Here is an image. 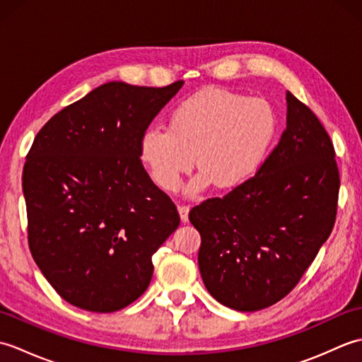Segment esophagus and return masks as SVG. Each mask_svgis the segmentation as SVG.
<instances>
[{
  "mask_svg": "<svg viewBox=\"0 0 362 362\" xmlns=\"http://www.w3.org/2000/svg\"><path fill=\"white\" fill-rule=\"evenodd\" d=\"M177 210H179V214H180V219L182 222H188V213H189V206L188 205H179L177 206Z\"/></svg>",
  "mask_w": 362,
  "mask_h": 362,
  "instance_id": "obj_1",
  "label": "esophagus"
}]
</instances>
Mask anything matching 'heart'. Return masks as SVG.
Listing matches in <instances>:
<instances>
[{"label": "heart", "mask_w": 362, "mask_h": 362, "mask_svg": "<svg viewBox=\"0 0 362 362\" xmlns=\"http://www.w3.org/2000/svg\"><path fill=\"white\" fill-rule=\"evenodd\" d=\"M276 130L279 117L266 99L205 88L175 107L168 129H146L138 151L161 189L179 188L196 157L202 173L189 183L188 193H201L211 183L230 191L259 171Z\"/></svg>", "instance_id": "heart-1"}]
</instances>
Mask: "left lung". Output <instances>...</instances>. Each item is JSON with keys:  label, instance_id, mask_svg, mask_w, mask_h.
I'll use <instances>...</instances> for the list:
<instances>
[{"label": "left lung", "instance_id": "left-lung-1", "mask_svg": "<svg viewBox=\"0 0 362 362\" xmlns=\"http://www.w3.org/2000/svg\"><path fill=\"white\" fill-rule=\"evenodd\" d=\"M286 130L243 187L189 211L205 288L236 311L288 296L332 233L339 171L327 130L286 91Z\"/></svg>", "mask_w": 362, "mask_h": 362}]
</instances>
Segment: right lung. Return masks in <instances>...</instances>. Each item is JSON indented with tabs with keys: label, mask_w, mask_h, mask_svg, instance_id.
<instances>
[{
	"label": "right lung",
	"mask_w": 362,
	"mask_h": 362,
	"mask_svg": "<svg viewBox=\"0 0 362 362\" xmlns=\"http://www.w3.org/2000/svg\"><path fill=\"white\" fill-rule=\"evenodd\" d=\"M183 86L107 82L46 122L23 169L28 240L68 303L113 313L148 289L152 255L180 224L144 171L140 138Z\"/></svg>",
	"instance_id": "1"
}]
</instances>
